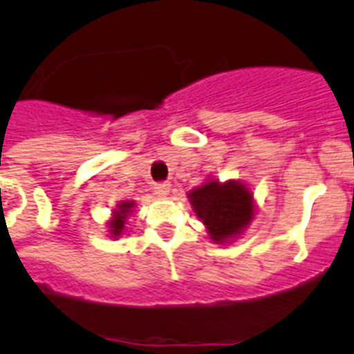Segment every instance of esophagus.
<instances>
[{
    "mask_svg": "<svg viewBox=\"0 0 354 354\" xmlns=\"http://www.w3.org/2000/svg\"><path fill=\"white\" fill-rule=\"evenodd\" d=\"M170 184L168 183H161V184H156V195L159 198H168V195H170Z\"/></svg>",
    "mask_w": 354,
    "mask_h": 354,
    "instance_id": "esophagus-1",
    "label": "esophagus"
}]
</instances>
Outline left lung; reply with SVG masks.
Masks as SVG:
<instances>
[{"instance_id":"1","label":"left lung","mask_w":354,"mask_h":354,"mask_svg":"<svg viewBox=\"0 0 354 354\" xmlns=\"http://www.w3.org/2000/svg\"><path fill=\"white\" fill-rule=\"evenodd\" d=\"M193 213L204 223L216 245H227L243 234L258 214L254 193L238 179L220 180L207 175L204 183L188 192Z\"/></svg>"}]
</instances>
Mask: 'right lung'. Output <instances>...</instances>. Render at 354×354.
<instances>
[{
  "mask_svg": "<svg viewBox=\"0 0 354 354\" xmlns=\"http://www.w3.org/2000/svg\"><path fill=\"white\" fill-rule=\"evenodd\" d=\"M136 201H122L118 202L116 207L111 211V216L105 222V229H107V236L118 240L120 236H123L127 232V225H129V218L134 214L136 209Z\"/></svg>",
  "mask_w": 354,
  "mask_h": 354,
  "instance_id": "right-lung-1",
  "label": "right lung"
}]
</instances>
